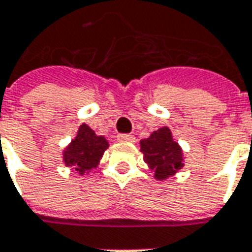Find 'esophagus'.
Masks as SVG:
<instances>
[{
    "instance_id": "esophagus-1",
    "label": "esophagus",
    "mask_w": 252,
    "mask_h": 252,
    "mask_svg": "<svg viewBox=\"0 0 252 252\" xmlns=\"http://www.w3.org/2000/svg\"><path fill=\"white\" fill-rule=\"evenodd\" d=\"M117 139L119 142H134L135 141L134 135H131V134H118Z\"/></svg>"
}]
</instances>
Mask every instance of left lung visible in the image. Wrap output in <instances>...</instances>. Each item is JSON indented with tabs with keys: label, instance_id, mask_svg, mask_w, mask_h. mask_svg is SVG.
<instances>
[{
	"label": "left lung",
	"instance_id": "8db88e82",
	"mask_svg": "<svg viewBox=\"0 0 252 252\" xmlns=\"http://www.w3.org/2000/svg\"><path fill=\"white\" fill-rule=\"evenodd\" d=\"M141 152L145 162L154 170L158 180L173 176L183 166V154L179 144L174 142L168 127H162L141 141Z\"/></svg>",
	"mask_w": 252,
	"mask_h": 252
}]
</instances>
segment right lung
Listing matches in <instances>:
<instances>
[{
  "label": "right lung",
  "mask_w": 252,
  "mask_h": 252,
  "mask_svg": "<svg viewBox=\"0 0 252 252\" xmlns=\"http://www.w3.org/2000/svg\"><path fill=\"white\" fill-rule=\"evenodd\" d=\"M108 148L104 137H99L87 125H82L76 138L73 139L64 152V162L80 174L96 168L104 150Z\"/></svg>",
  "instance_id": "right-lung-1"
}]
</instances>
